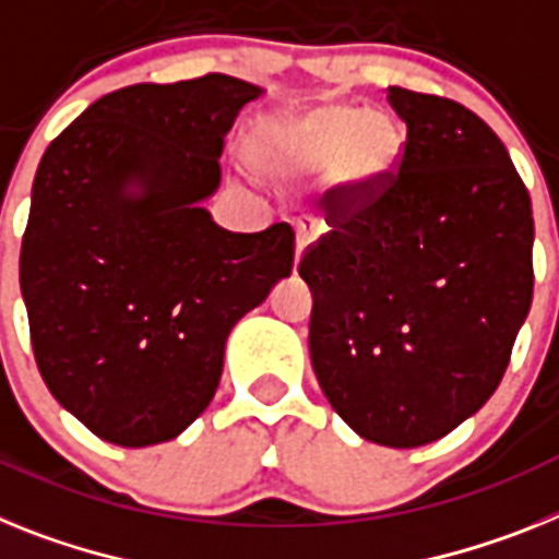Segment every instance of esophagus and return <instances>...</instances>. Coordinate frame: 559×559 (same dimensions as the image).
Masks as SVG:
<instances>
[{
    "label": "esophagus",
    "mask_w": 559,
    "mask_h": 559,
    "mask_svg": "<svg viewBox=\"0 0 559 559\" xmlns=\"http://www.w3.org/2000/svg\"><path fill=\"white\" fill-rule=\"evenodd\" d=\"M312 241H316V227L307 222L298 224V227H295V266H298V261H301L304 252H307V247Z\"/></svg>",
    "instance_id": "obj_1"
}]
</instances>
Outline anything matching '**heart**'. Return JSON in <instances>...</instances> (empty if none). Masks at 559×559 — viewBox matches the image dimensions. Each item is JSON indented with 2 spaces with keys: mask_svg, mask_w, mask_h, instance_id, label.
<instances>
[{
  "mask_svg": "<svg viewBox=\"0 0 559 559\" xmlns=\"http://www.w3.org/2000/svg\"><path fill=\"white\" fill-rule=\"evenodd\" d=\"M264 153L278 170L316 176L335 170L346 199L367 201L395 176L403 135L383 112H360L349 105H323L278 116L266 124Z\"/></svg>",
  "mask_w": 559,
  "mask_h": 559,
  "instance_id": "1",
  "label": "heart"
}]
</instances>
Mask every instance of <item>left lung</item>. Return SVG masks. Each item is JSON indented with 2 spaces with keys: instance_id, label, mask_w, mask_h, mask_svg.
Segmentation results:
<instances>
[{
  "instance_id": "8db88e82",
  "label": "left lung",
  "mask_w": 559,
  "mask_h": 559,
  "mask_svg": "<svg viewBox=\"0 0 559 559\" xmlns=\"http://www.w3.org/2000/svg\"><path fill=\"white\" fill-rule=\"evenodd\" d=\"M406 121L374 199L326 195L298 272L332 409L392 449L440 440L495 395L534 293L532 199L495 130L452 98L389 87Z\"/></svg>"
}]
</instances>
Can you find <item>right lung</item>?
I'll list each match as a JSON object with an SVG mask.
<instances>
[{"label": "right lung", "instance_id": "right-lung-1", "mask_svg": "<svg viewBox=\"0 0 559 559\" xmlns=\"http://www.w3.org/2000/svg\"><path fill=\"white\" fill-rule=\"evenodd\" d=\"M261 93L224 73L121 87L41 156L19 258L33 355L107 443L178 438L213 401L233 326L293 272L289 224L229 233L204 207Z\"/></svg>", "mask_w": 559, "mask_h": 559}]
</instances>
